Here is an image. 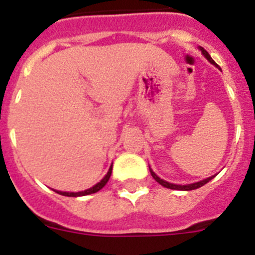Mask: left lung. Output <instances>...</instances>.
<instances>
[{"label":"left lung","instance_id":"1","mask_svg":"<svg viewBox=\"0 0 255 255\" xmlns=\"http://www.w3.org/2000/svg\"><path fill=\"white\" fill-rule=\"evenodd\" d=\"M199 49H200V51H202V53H203V55H204V57H206L207 60H208L209 62H211V64L216 65L215 61L212 60V57H211V56H209V53L206 51V49L203 48V47H199ZM216 66H217V65H216ZM149 171H150V175H152V176H153V179H154L155 181L158 182V184H161V185L164 186V188L173 189V190H185V191L186 190H194V189H198V188H200V186L206 185L207 182L211 181V180L213 179V177H215V176H211V177H208V179L200 180V181L194 182V184H188V185H176V184H171V182L164 181V180H162L161 177H158V176H157V175H155L154 172H153V170L150 167H149Z\"/></svg>","mask_w":255,"mask_h":255}]
</instances>
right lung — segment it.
<instances>
[{
	"instance_id": "1",
	"label": "right lung",
	"mask_w": 255,
	"mask_h": 255,
	"mask_svg": "<svg viewBox=\"0 0 255 255\" xmlns=\"http://www.w3.org/2000/svg\"><path fill=\"white\" fill-rule=\"evenodd\" d=\"M112 173V166L110 167V170H108L107 175H106L105 177H103L102 180H101L98 184H96L94 186H92V188L87 189V190L84 191H79V193H67V191H58V190H55L56 193H58V194L61 195H65V197H84V195H89V194H93V193H97V191H100L101 189L103 188V186L107 184V181L110 180V176H111Z\"/></svg>"
}]
</instances>
